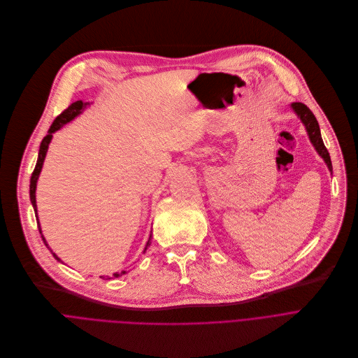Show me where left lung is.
I'll use <instances>...</instances> for the list:
<instances>
[{"instance_id": "obj_1", "label": "left lung", "mask_w": 358, "mask_h": 358, "mask_svg": "<svg viewBox=\"0 0 358 358\" xmlns=\"http://www.w3.org/2000/svg\"><path fill=\"white\" fill-rule=\"evenodd\" d=\"M291 107L294 108V111L296 113V115L301 118V121L303 122V125L306 127L309 139L313 144L315 150L317 151V154L324 159L329 171H333L331 166V161H330V155L327 148L323 144V139H322V134H320V128H319V122L316 120V117L313 115V113L309 110L308 106H305L303 103H292Z\"/></svg>"}]
</instances>
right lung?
<instances>
[{
    "label": "right lung",
    "instance_id": "right-lung-1",
    "mask_svg": "<svg viewBox=\"0 0 358 358\" xmlns=\"http://www.w3.org/2000/svg\"><path fill=\"white\" fill-rule=\"evenodd\" d=\"M89 103H83L82 100H79V101H75V103H71L62 114H59L56 118H55V121H53V124L50 125V128H49V131H48V135L42 139V142H41V147H39V155H38V161H36V166H35V169H34V172H32V176H31V185H29V197H31V203H32V206H34V210H35V213H36V223L39 224V220H38V211H36V196H35V192H36V182H38V178H39V173H41V171H42V165H43V161H45V157H46V152H48V148H49V144H50V141H52V135H53V132H56L57 129H60L64 124H67V122H70L71 120H73L75 117H78L85 108H86V106H87ZM38 229H39V233H41V236H42V231H41V224L38 226ZM151 237H152V234H151ZM151 237H150V240H148V243H147V245H145V250L148 248V245H151ZM42 240H43V243H45V245H48L46 244V241H45V237L42 236ZM49 248V247H48ZM52 251V250H50ZM53 254V252H52ZM53 257L57 259V261H60V258L56 255V254H53ZM62 262V261H60ZM125 273V271H122L121 273H118V272H115V273H113L114 275V278H118V276H121V275H124ZM100 278H103L104 279V276H100ZM110 279V278H108Z\"/></svg>",
    "mask_w": 358,
    "mask_h": 358
}]
</instances>
